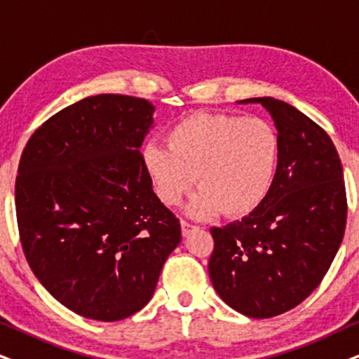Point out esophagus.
<instances>
[{"label":"esophagus","instance_id":"obj_1","mask_svg":"<svg viewBox=\"0 0 359 359\" xmlns=\"http://www.w3.org/2000/svg\"><path fill=\"white\" fill-rule=\"evenodd\" d=\"M180 226H182V235H184V237H189L190 233L197 230V226L192 225V224H189V222H185V220L180 222Z\"/></svg>","mask_w":359,"mask_h":359}]
</instances>
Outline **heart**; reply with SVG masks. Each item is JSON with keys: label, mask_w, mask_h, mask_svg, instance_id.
I'll return each instance as SVG.
<instances>
[{"label": "heart", "mask_w": 359, "mask_h": 359, "mask_svg": "<svg viewBox=\"0 0 359 359\" xmlns=\"http://www.w3.org/2000/svg\"><path fill=\"white\" fill-rule=\"evenodd\" d=\"M278 135L258 117L198 112L184 117L167 133V147L147 144L144 170L154 194L174 207L195 185L187 203L194 219L217 213L238 219L265 201L278 162Z\"/></svg>", "instance_id": "obj_1"}]
</instances>
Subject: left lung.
<instances>
[{"instance_id": "1", "label": "left lung", "mask_w": 359, "mask_h": 359, "mask_svg": "<svg viewBox=\"0 0 359 359\" xmlns=\"http://www.w3.org/2000/svg\"><path fill=\"white\" fill-rule=\"evenodd\" d=\"M273 117L278 164L258 208L212 226L208 273L226 305L271 318L310 297L341 245L346 226L343 165L333 140L310 117L273 97H252Z\"/></svg>"}]
</instances>
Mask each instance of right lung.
Listing matches in <instances>:
<instances>
[{"mask_svg": "<svg viewBox=\"0 0 359 359\" xmlns=\"http://www.w3.org/2000/svg\"><path fill=\"white\" fill-rule=\"evenodd\" d=\"M154 106L99 94L34 130L16 177L22 252L56 300L89 320L119 321L152 298L179 219L142 165Z\"/></svg>", "mask_w": 359, "mask_h": 359, "instance_id": "1", "label": "right lung"}]
</instances>
